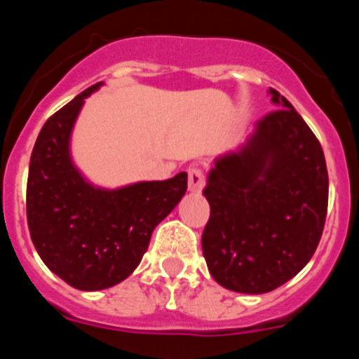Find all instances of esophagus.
<instances>
[{
	"label": "esophagus",
	"mask_w": 359,
	"mask_h": 359,
	"mask_svg": "<svg viewBox=\"0 0 359 359\" xmlns=\"http://www.w3.org/2000/svg\"><path fill=\"white\" fill-rule=\"evenodd\" d=\"M205 187V174L198 167H190L189 169V190L190 192H201Z\"/></svg>",
	"instance_id": "esophagus-1"
}]
</instances>
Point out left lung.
<instances>
[{"label": "left lung", "instance_id": "1", "mask_svg": "<svg viewBox=\"0 0 359 359\" xmlns=\"http://www.w3.org/2000/svg\"><path fill=\"white\" fill-rule=\"evenodd\" d=\"M241 147L215 158L203 194L210 219L201 246L208 271L230 291L277 290L309 262L327 215L329 177L320 142L287 98Z\"/></svg>", "mask_w": 359, "mask_h": 359}]
</instances>
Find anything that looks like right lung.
Instances as JSON below:
<instances>
[{
    "label": "right lung",
    "instance_id": "1",
    "mask_svg": "<svg viewBox=\"0 0 359 359\" xmlns=\"http://www.w3.org/2000/svg\"><path fill=\"white\" fill-rule=\"evenodd\" d=\"M91 86L53 113L30 156L27 219L43 262L66 284L98 291L126 280L147 252L152 230L187 190V172L115 190L91 185L73 165L69 138Z\"/></svg>",
    "mask_w": 359,
    "mask_h": 359
}]
</instances>
